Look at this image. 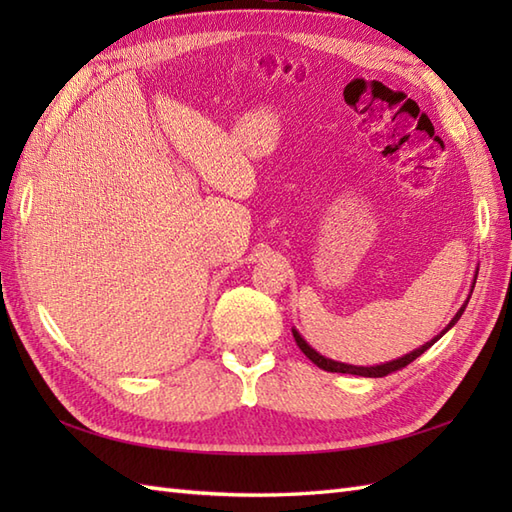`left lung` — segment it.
<instances>
[{
    "instance_id": "1",
    "label": "left lung",
    "mask_w": 512,
    "mask_h": 512,
    "mask_svg": "<svg viewBox=\"0 0 512 512\" xmlns=\"http://www.w3.org/2000/svg\"><path fill=\"white\" fill-rule=\"evenodd\" d=\"M471 288H475V281H473V286ZM473 292V290H471ZM471 299V297H469ZM469 303V301H466ZM466 303L464 306L458 310V314H455V317L451 319V323L447 325V328H444L436 339H431L429 343H424L422 347H418V350H413V352H409V354H405V356H400V358H396V361H389V363H383V365H372V367H356V365H345V363H339V361H332V358H325V356H321L317 350H312V347L306 343V339H303V336L297 332V330H292V336H295V341H297V345H299V350L306 354L310 361L317 365V367H321V369H325V372H336V374H354V376H367V378H383V376H387V374H391V372H398V369H402V367H407L409 363H413L416 361V358L420 356V354H424L429 350V347L436 343L440 336L444 334V332H449L455 323H458V319L462 317V312H464V308H466Z\"/></svg>"
}]
</instances>
